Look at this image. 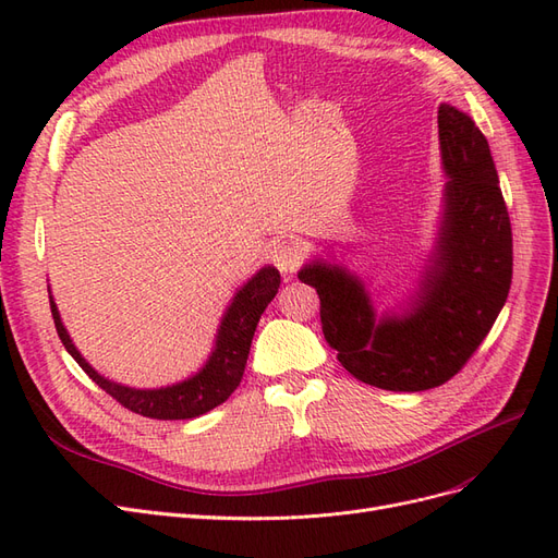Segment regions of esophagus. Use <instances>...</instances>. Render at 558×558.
<instances>
[{"mask_svg": "<svg viewBox=\"0 0 558 558\" xmlns=\"http://www.w3.org/2000/svg\"><path fill=\"white\" fill-rule=\"evenodd\" d=\"M269 260L275 263L279 272L289 275L300 265V248L289 240H277L269 244Z\"/></svg>", "mask_w": 558, "mask_h": 558, "instance_id": "34e87169", "label": "esophagus"}]
</instances>
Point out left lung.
<instances>
[{
  "label": "left lung",
  "mask_w": 558,
  "mask_h": 558,
  "mask_svg": "<svg viewBox=\"0 0 558 558\" xmlns=\"http://www.w3.org/2000/svg\"><path fill=\"white\" fill-rule=\"evenodd\" d=\"M447 177L433 248L393 307L375 300L344 263L312 258L298 279L320 300L326 342L356 379L384 391H426L451 379L477 351L512 283V228L492 148L472 118L437 109Z\"/></svg>",
  "instance_id": "8db88e82"
}]
</instances>
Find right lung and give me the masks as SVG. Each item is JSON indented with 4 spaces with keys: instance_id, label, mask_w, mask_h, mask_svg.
Here are the masks:
<instances>
[{
    "instance_id": "1",
    "label": "right lung",
    "mask_w": 558,
    "mask_h": 558,
    "mask_svg": "<svg viewBox=\"0 0 558 558\" xmlns=\"http://www.w3.org/2000/svg\"><path fill=\"white\" fill-rule=\"evenodd\" d=\"M279 283L281 275L275 265L260 267L256 275L234 291L230 305L221 316V324H218V330L214 335V347L209 351V356L202 363L197 373L177 384H167L158 388H134L99 375L97 369L83 359V353L76 349L70 332H66L60 310L53 295H50V289L48 298L60 340L64 349L70 351V356L83 367V373H86L99 388H105V391L121 402L123 408L148 418L177 421L207 414L209 410L226 402L234 388L240 386L253 332H256L260 314L277 295Z\"/></svg>"
}]
</instances>
